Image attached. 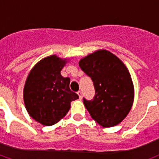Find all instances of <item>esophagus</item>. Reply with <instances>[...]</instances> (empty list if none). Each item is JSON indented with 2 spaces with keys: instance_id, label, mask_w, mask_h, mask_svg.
Wrapping results in <instances>:
<instances>
[{
  "instance_id": "obj_1",
  "label": "esophagus",
  "mask_w": 159,
  "mask_h": 159,
  "mask_svg": "<svg viewBox=\"0 0 159 159\" xmlns=\"http://www.w3.org/2000/svg\"><path fill=\"white\" fill-rule=\"evenodd\" d=\"M77 94H78V96H79L80 98H82V91H81V90H78Z\"/></svg>"
}]
</instances>
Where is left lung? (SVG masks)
Instances as JSON below:
<instances>
[{"label": "left lung", "mask_w": 159, "mask_h": 159, "mask_svg": "<svg viewBox=\"0 0 159 159\" xmlns=\"http://www.w3.org/2000/svg\"><path fill=\"white\" fill-rule=\"evenodd\" d=\"M79 66L91 78L95 94L91 100L83 98L90 116L102 127L121 122L133 106L134 88L124 63L106 50L94 52L79 61Z\"/></svg>", "instance_id": "left-lung-1"}]
</instances>
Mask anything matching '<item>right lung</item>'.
<instances>
[{
  "mask_svg": "<svg viewBox=\"0 0 159 159\" xmlns=\"http://www.w3.org/2000/svg\"><path fill=\"white\" fill-rule=\"evenodd\" d=\"M66 62L57 56L46 57L34 65L25 83L26 111L34 120L45 126L61 120L69 111L72 101L79 98L69 88V77L61 74Z\"/></svg>",
  "mask_w": 159,
  "mask_h": 159,
  "instance_id": "add662e5",
  "label": "right lung"
}]
</instances>
